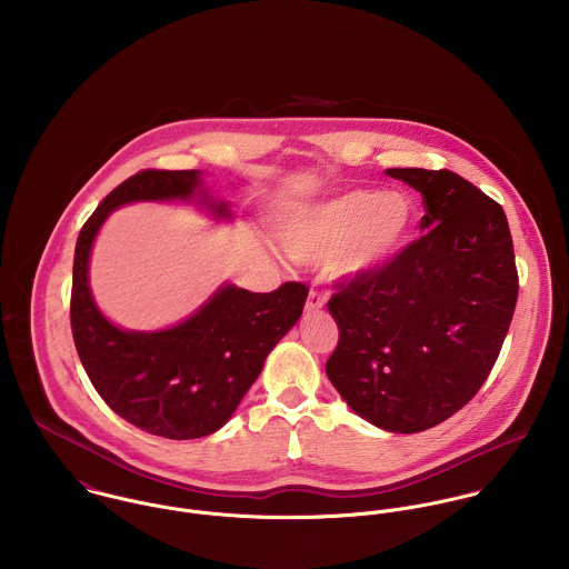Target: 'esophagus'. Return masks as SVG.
Masks as SVG:
<instances>
[{
  "label": "esophagus",
  "mask_w": 569,
  "mask_h": 569,
  "mask_svg": "<svg viewBox=\"0 0 569 569\" xmlns=\"http://www.w3.org/2000/svg\"><path fill=\"white\" fill-rule=\"evenodd\" d=\"M322 307H325V296L320 291L311 289L309 298H307V307H305L307 313H318V311H322Z\"/></svg>",
  "instance_id": "esophagus-1"
}]
</instances>
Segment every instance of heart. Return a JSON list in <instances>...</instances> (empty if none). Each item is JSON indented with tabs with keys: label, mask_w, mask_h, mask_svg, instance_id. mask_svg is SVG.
Wrapping results in <instances>:
<instances>
[{
	"label": "heart",
	"mask_w": 569,
	"mask_h": 569,
	"mask_svg": "<svg viewBox=\"0 0 569 569\" xmlns=\"http://www.w3.org/2000/svg\"><path fill=\"white\" fill-rule=\"evenodd\" d=\"M416 206L403 192L357 188L298 210L280 228L284 253L302 264L326 260L330 278L359 282L381 273L406 249Z\"/></svg>",
	"instance_id": "heart-1"
}]
</instances>
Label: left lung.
Here are the masks:
<instances>
[{"mask_svg":"<svg viewBox=\"0 0 569 569\" xmlns=\"http://www.w3.org/2000/svg\"><path fill=\"white\" fill-rule=\"evenodd\" d=\"M422 194L418 241L381 273L339 284V341L326 375L363 420L418 433L485 386L515 313L519 278L499 203L451 170L388 168Z\"/></svg>","mask_w":569,"mask_h":569,"instance_id":"obj_1","label":"left lung"}]
</instances>
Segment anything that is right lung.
I'll return each mask as SVG.
<instances>
[{"label":"right lung","instance_id":"add662e5","mask_svg":"<svg viewBox=\"0 0 569 569\" xmlns=\"http://www.w3.org/2000/svg\"><path fill=\"white\" fill-rule=\"evenodd\" d=\"M136 201H197L217 221L234 214L203 186L201 170H142L109 192L82 226L74 251L72 335L82 368L118 416L170 440L219 431L258 379L267 355L300 320L309 289L271 293L221 284L192 316L162 330H124L89 289V256L107 217Z\"/></svg>","mask_w":569,"mask_h":569}]
</instances>
